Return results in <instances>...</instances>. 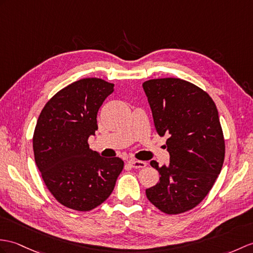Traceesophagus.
<instances>
[{
  "label": "esophagus",
  "instance_id": "1",
  "mask_svg": "<svg viewBox=\"0 0 253 253\" xmlns=\"http://www.w3.org/2000/svg\"><path fill=\"white\" fill-rule=\"evenodd\" d=\"M129 165H130L132 168L134 169H141L144 168L146 166V163L142 162V161H136V160H130L128 162Z\"/></svg>",
  "mask_w": 253,
  "mask_h": 253
}]
</instances>
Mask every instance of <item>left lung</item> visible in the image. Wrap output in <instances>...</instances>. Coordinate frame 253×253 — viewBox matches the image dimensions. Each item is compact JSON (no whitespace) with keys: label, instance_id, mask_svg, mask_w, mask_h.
I'll use <instances>...</instances> for the list:
<instances>
[{"label":"left lung","instance_id":"obj_1","mask_svg":"<svg viewBox=\"0 0 253 253\" xmlns=\"http://www.w3.org/2000/svg\"><path fill=\"white\" fill-rule=\"evenodd\" d=\"M160 137L167 136L168 166H151L160 173L146 197L162 212L179 214L201 204L219 177L225 141L215 103L190 82L154 79L142 84Z\"/></svg>","mask_w":253,"mask_h":253}]
</instances>
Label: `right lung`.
Wrapping results in <instances>:
<instances>
[{"instance_id":"add662e5","label":"right lung","mask_w":253,"mask_h":253,"mask_svg":"<svg viewBox=\"0 0 253 253\" xmlns=\"http://www.w3.org/2000/svg\"><path fill=\"white\" fill-rule=\"evenodd\" d=\"M114 84L88 78L68 85L46 102L33 133L35 164L47 189L62 206L90 211L107 201L124 168L119 157L92 152L88 137Z\"/></svg>"}]
</instances>
